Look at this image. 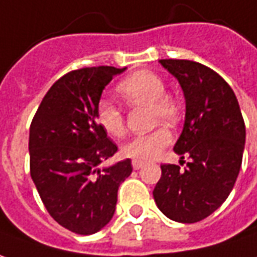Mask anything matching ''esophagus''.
<instances>
[{"label":"esophagus","instance_id":"obj_1","mask_svg":"<svg viewBox=\"0 0 257 257\" xmlns=\"http://www.w3.org/2000/svg\"><path fill=\"white\" fill-rule=\"evenodd\" d=\"M145 166V162H142V160H132V167L135 169V170H139L141 167H143Z\"/></svg>","mask_w":257,"mask_h":257}]
</instances>
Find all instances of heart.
Masks as SVG:
<instances>
[{
	"label": "heart",
	"instance_id": "b5f03b06",
	"mask_svg": "<svg viewBox=\"0 0 257 257\" xmlns=\"http://www.w3.org/2000/svg\"><path fill=\"white\" fill-rule=\"evenodd\" d=\"M116 92L131 104H146L152 106V119L155 123L165 121L176 123L180 118V104L173 95L166 92V84L156 73L142 70L123 78L116 85ZM97 121L101 128L111 136H122L125 132L123 114L109 101H101L97 108ZM172 142V132L166 126H158L148 134L131 138L122 146L128 158L149 160Z\"/></svg>",
	"mask_w": 257,
	"mask_h": 257
}]
</instances>
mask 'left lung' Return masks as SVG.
Returning a JSON list of instances; mask_svg holds the SVG:
<instances>
[{
  "label": "left lung",
  "mask_w": 257,
  "mask_h": 257,
  "mask_svg": "<svg viewBox=\"0 0 257 257\" xmlns=\"http://www.w3.org/2000/svg\"><path fill=\"white\" fill-rule=\"evenodd\" d=\"M159 62L184 91L186 121L174 152L190 162L184 169L160 166L153 198L167 218L194 224L211 215L235 186L245 148V122L235 92L214 70L191 60Z\"/></svg>",
  "instance_id": "obj_1"
}]
</instances>
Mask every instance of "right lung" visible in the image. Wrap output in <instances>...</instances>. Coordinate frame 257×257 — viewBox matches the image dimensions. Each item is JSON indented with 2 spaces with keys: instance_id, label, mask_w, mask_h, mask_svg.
<instances>
[{
  "instance_id": "right-lung-1",
  "label": "right lung",
  "mask_w": 257,
  "mask_h": 257,
  "mask_svg": "<svg viewBox=\"0 0 257 257\" xmlns=\"http://www.w3.org/2000/svg\"><path fill=\"white\" fill-rule=\"evenodd\" d=\"M123 70L99 66L64 74L31 123V177L50 216L78 235L95 233L111 221L118 187L132 173L129 159L98 169L118 148L97 122V108L105 85Z\"/></svg>"
}]
</instances>
